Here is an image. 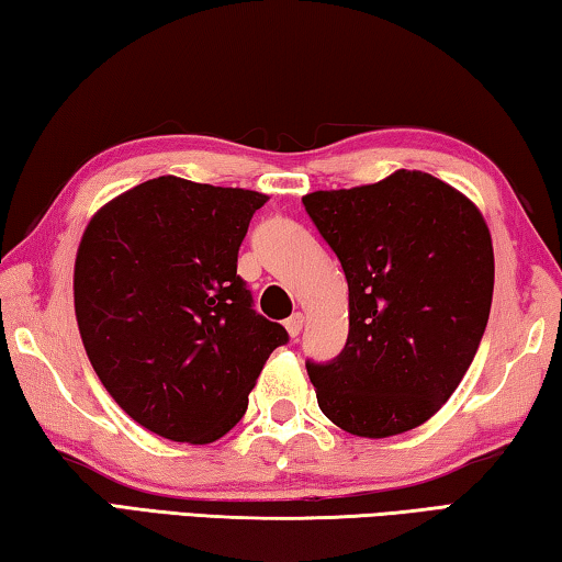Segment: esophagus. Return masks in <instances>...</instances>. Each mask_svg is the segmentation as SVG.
I'll return each mask as SVG.
<instances>
[{"label":"esophagus","mask_w":562,"mask_h":562,"mask_svg":"<svg viewBox=\"0 0 562 562\" xmlns=\"http://www.w3.org/2000/svg\"><path fill=\"white\" fill-rule=\"evenodd\" d=\"M302 325H304V315H300V312H294L292 317H288L284 319V327H288V331H290V337H300V331H302Z\"/></svg>","instance_id":"obj_1"}]
</instances>
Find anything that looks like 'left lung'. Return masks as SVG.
I'll use <instances>...</instances> for the list:
<instances>
[{
	"label": "left lung",
	"mask_w": 562,
	"mask_h": 562,
	"mask_svg": "<svg viewBox=\"0 0 562 562\" xmlns=\"http://www.w3.org/2000/svg\"><path fill=\"white\" fill-rule=\"evenodd\" d=\"M302 205L349 284L345 349L329 361L307 359L322 414L369 439L416 429L449 402L486 331V221L422 170L317 190Z\"/></svg>",
	"instance_id": "8db88e82"
}]
</instances>
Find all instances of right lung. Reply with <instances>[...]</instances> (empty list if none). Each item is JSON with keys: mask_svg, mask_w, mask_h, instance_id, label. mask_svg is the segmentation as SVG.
Returning <instances> with one entry per match:
<instances>
[{"mask_svg": "<svg viewBox=\"0 0 562 562\" xmlns=\"http://www.w3.org/2000/svg\"><path fill=\"white\" fill-rule=\"evenodd\" d=\"M268 195L176 176L136 186L93 215L74 268L79 331L106 392L170 441L211 443L288 329L252 310L237 250Z\"/></svg>", "mask_w": 562, "mask_h": 562, "instance_id": "obj_1", "label": "right lung"}]
</instances>
